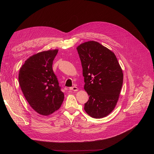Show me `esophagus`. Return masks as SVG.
Masks as SVG:
<instances>
[{
  "label": "esophagus",
  "instance_id": "obj_1",
  "mask_svg": "<svg viewBox=\"0 0 154 154\" xmlns=\"http://www.w3.org/2000/svg\"><path fill=\"white\" fill-rule=\"evenodd\" d=\"M69 90H71V91H77L78 90V87H70L69 88Z\"/></svg>",
  "mask_w": 154,
  "mask_h": 154
}]
</instances>
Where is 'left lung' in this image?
Wrapping results in <instances>:
<instances>
[{
    "label": "left lung",
    "instance_id": "1",
    "mask_svg": "<svg viewBox=\"0 0 154 154\" xmlns=\"http://www.w3.org/2000/svg\"><path fill=\"white\" fill-rule=\"evenodd\" d=\"M89 96L84 110L92 118H104L112 112L122 90L123 74L113 52L95 41L77 47Z\"/></svg>",
    "mask_w": 154,
    "mask_h": 154
}]
</instances>
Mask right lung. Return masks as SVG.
Here are the masks:
<instances>
[{"label":"right lung","instance_id":"1","mask_svg":"<svg viewBox=\"0 0 154 154\" xmlns=\"http://www.w3.org/2000/svg\"><path fill=\"white\" fill-rule=\"evenodd\" d=\"M58 51L49 50L31 56L18 74V82L26 100L32 109L43 116L58 110L64 99L52 67Z\"/></svg>","mask_w":154,"mask_h":154}]
</instances>
